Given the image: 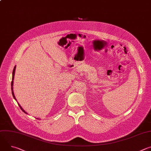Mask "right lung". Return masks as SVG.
I'll use <instances>...</instances> for the list:
<instances>
[{
	"label": "right lung",
	"mask_w": 151,
	"mask_h": 151,
	"mask_svg": "<svg viewBox=\"0 0 151 151\" xmlns=\"http://www.w3.org/2000/svg\"><path fill=\"white\" fill-rule=\"evenodd\" d=\"M15 68H16V66H15L14 67V70H13V72H12V82H11V90H12V96H13V97H14V98L15 99V100H16V99H15V96H14V92H13V80H14V75H15ZM18 105H19V107L21 108V109L22 110L24 113H26V114H27L23 109V108L22 107H21V106L18 104Z\"/></svg>",
	"instance_id": "add662e5"
}]
</instances>
